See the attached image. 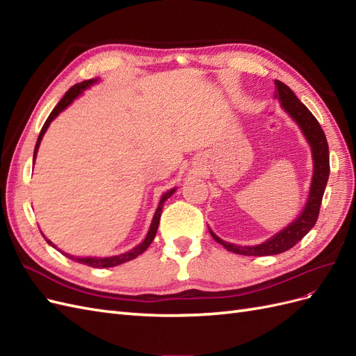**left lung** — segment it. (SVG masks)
I'll use <instances>...</instances> for the list:
<instances>
[{"label":"left lung","instance_id":"left-lung-1","mask_svg":"<svg viewBox=\"0 0 356 356\" xmlns=\"http://www.w3.org/2000/svg\"><path fill=\"white\" fill-rule=\"evenodd\" d=\"M275 98L281 101L282 108L300 126L301 132H303L312 148V157H314V177H312V184L306 207L303 212L300 213V217H297L288 227L276 233L266 242L255 246H241L230 242H224L212 230H209L212 238L218 243H221L225 250L241 255H276L288 251L289 248H293L297 242L303 239L316 224L322 196H324L327 181L330 177L328 143L324 131L321 129V124L318 123L315 115L307 110V106L303 102H300L294 92L291 90L286 84L275 80Z\"/></svg>","mask_w":356,"mask_h":356}]
</instances>
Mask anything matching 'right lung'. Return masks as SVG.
<instances>
[{"instance_id":"1","label":"right lung","mask_w":356,"mask_h":356,"mask_svg":"<svg viewBox=\"0 0 356 356\" xmlns=\"http://www.w3.org/2000/svg\"><path fill=\"white\" fill-rule=\"evenodd\" d=\"M96 81H98V79L84 80V81H81V83L74 84L72 88L65 93V96H63V98L58 102V105L55 106V108H53V111H51L50 115L47 117V120H46L44 126L41 127V132H40V135H38L37 144H35V149H34V160H35V157H37L38 147H40L41 139H42V136H44V134H46V131H47V127L50 126V123H51L53 120H55V118L59 115V113H62L63 110H65L67 106H68L75 98H77L79 95H81L86 89H89L90 86H93ZM175 190H177V188H172V190L166 191L163 196H161V199H160V202H159V207H157V209H156V212H154V217H153L152 225H149V230H148V233H147V236H145L144 242L136 245V246L134 248V250L127 251V252H123V254H120V255L106 257V258H96V257H83V258H77V257H72V255H70V254H65V255H67L68 258H71V260H74V261H79V263H81V264L90 266V267H96V268L114 267V266H118V264H123V263H126V261L134 260V258H136L139 254H143V252L147 250V248L149 246V243H152V242L154 241V236H156V233H157L159 221H160V215H161V211H163V204H165V202H166L172 195H174ZM46 241H47V243H50L53 248H56L49 239H46ZM60 252H62V251H60ZM62 254H63V252H62Z\"/></svg>"}]
</instances>
